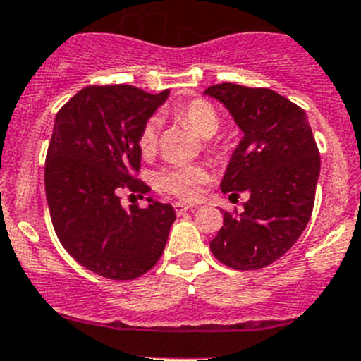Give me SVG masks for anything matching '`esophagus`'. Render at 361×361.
Returning <instances> with one entry per match:
<instances>
[{
    "instance_id": "esophagus-1",
    "label": "esophagus",
    "mask_w": 361,
    "mask_h": 361,
    "mask_svg": "<svg viewBox=\"0 0 361 361\" xmlns=\"http://www.w3.org/2000/svg\"><path fill=\"white\" fill-rule=\"evenodd\" d=\"M188 209H190V206H188V204H183V202H174V211H176L178 214L187 213Z\"/></svg>"
}]
</instances>
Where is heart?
Instances as JSON below:
<instances>
[{"instance_id": "b5f03b06", "label": "heart", "mask_w": 361, "mask_h": 361, "mask_svg": "<svg viewBox=\"0 0 361 361\" xmlns=\"http://www.w3.org/2000/svg\"><path fill=\"white\" fill-rule=\"evenodd\" d=\"M178 122L190 127L199 137H211L220 129V115L204 99H192L173 110ZM159 122L148 118L137 134V147L141 154L152 155L157 150ZM209 180L207 169L202 166H173L160 171L155 176V183L167 194L180 199H195L201 192V185Z\"/></svg>"}]
</instances>
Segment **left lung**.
Returning a JSON list of instances; mask_svg holds the SVG:
<instances>
[{
    "label": "left lung",
    "mask_w": 361,
    "mask_h": 361,
    "mask_svg": "<svg viewBox=\"0 0 361 361\" xmlns=\"http://www.w3.org/2000/svg\"><path fill=\"white\" fill-rule=\"evenodd\" d=\"M204 94L224 103L245 134L225 171L221 192L231 197L250 194L241 214L224 213L211 253L238 271L267 267L297 243L314 206L319 152L307 115L262 87L218 83Z\"/></svg>",
    "instance_id": "1"
}]
</instances>
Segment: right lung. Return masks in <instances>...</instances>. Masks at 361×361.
<instances>
[{
	"label": "right lung",
	"mask_w": 361,
	"mask_h": 361,
	"mask_svg": "<svg viewBox=\"0 0 361 361\" xmlns=\"http://www.w3.org/2000/svg\"><path fill=\"white\" fill-rule=\"evenodd\" d=\"M133 85H89L56 115L45 159V192L54 231L64 250L89 271L116 281L150 271L176 220L171 204H120V192L150 190L136 178L137 134L167 99Z\"/></svg>",
	"instance_id": "1"
}]
</instances>
